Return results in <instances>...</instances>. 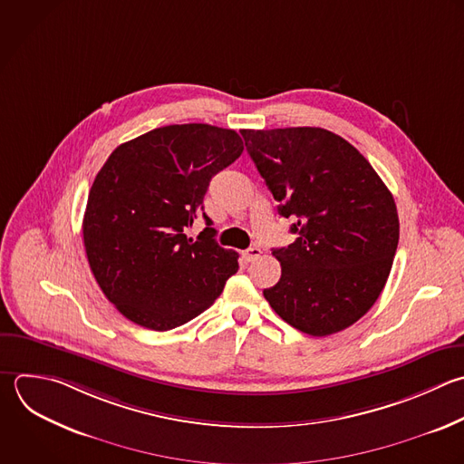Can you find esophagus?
<instances>
[{
	"label": "esophagus",
	"mask_w": 464,
	"mask_h": 464,
	"mask_svg": "<svg viewBox=\"0 0 464 464\" xmlns=\"http://www.w3.org/2000/svg\"><path fill=\"white\" fill-rule=\"evenodd\" d=\"M261 256V248L259 246H250V248H246L245 252H243V257L246 259V261H254V259H257Z\"/></svg>",
	"instance_id": "esophagus-1"
}]
</instances>
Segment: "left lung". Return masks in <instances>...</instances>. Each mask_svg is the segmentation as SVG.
Segmentation results:
<instances>
[{
    "label": "left lung",
    "mask_w": 464,
    "mask_h": 464,
    "mask_svg": "<svg viewBox=\"0 0 464 464\" xmlns=\"http://www.w3.org/2000/svg\"><path fill=\"white\" fill-rule=\"evenodd\" d=\"M295 241L274 248L281 279L263 295L294 328L323 337L361 319L382 292L399 243L393 196L341 136L317 127L241 130Z\"/></svg>",
    "instance_id": "8db88e82"
}]
</instances>
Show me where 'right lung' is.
<instances>
[{
    "instance_id": "right-lung-1",
    "label": "right lung",
    "mask_w": 464,
    "mask_h": 464,
    "mask_svg": "<svg viewBox=\"0 0 464 464\" xmlns=\"http://www.w3.org/2000/svg\"><path fill=\"white\" fill-rule=\"evenodd\" d=\"M243 152L236 130L205 123L154 129L120 145L98 172L83 218L91 270L132 323L165 332L205 312L239 268L205 230H187L210 179Z\"/></svg>"
}]
</instances>
